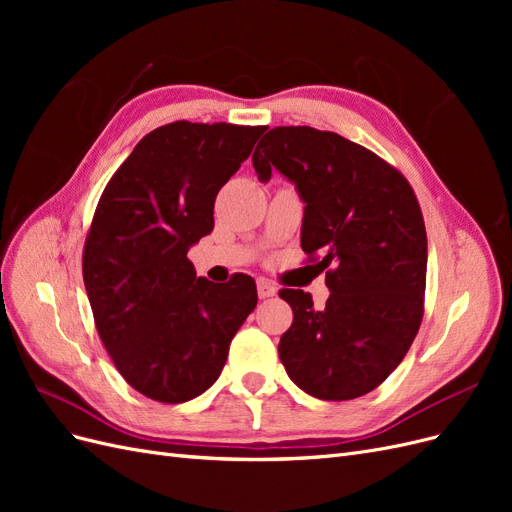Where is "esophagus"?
<instances>
[{"label":"esophagus","mask_w":512,"mask_h":512,"mask_svg":"<svg viewBox=\"0 0 512 512\" xmlns=\"http://www.w3.org/2000/svg\"><path fill=\"white\" fill-rule=\"evenodd\" d=\"M256 288H258L260 299H269V297H275V294H277V288L269 280H258Z\"/></svg>","instance_id":"esophagus-1"}]
</instances>
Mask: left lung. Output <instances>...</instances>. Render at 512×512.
Listing matches in <instances>:
<instances>
[{"instance_id":"obj_1","label":"left lung","mask_w":512,"mask_h":512,"mask_svg":"<svg viewBox=\"0 0 512 512\" xmlns=\"http://www.w3.org/2000/svg\"><path fill=\"white\" fill-rule=\"evenodd\" d=\"M252 164L262 183L284 175L305 203L301 247L320 256L331 290H280L292 324L280 339L290 380L307 395L344 401L374 391L410 350L423 318L427 235L404 175L335 132L273 128Z\"/></svg>"}]
</instances>
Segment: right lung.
I'll return each instance as SVG.
<instances>
[{"mask_svg": "<svg viewBox=\"0 0 512 512\" xmlns=\"http://www.w3.org/2000/svg\"><path fill=\"white\" fill-rule=\"evenodd\" d=\"M265 130L173 121L132 149L100 196L83 252L85 290L106 352L149 399L203 395L254 312L250 275L213 284L196 277L188 252L213 230L215 196Z\"/></svg>", "mask_w": 512, "mask_h": 512, "instance_id": "obj_1", "label": "right lung"}]
</instances>
